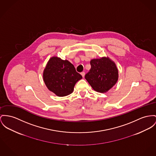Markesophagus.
I'll return each instance as SVG.
<instances>
[{
    "label": "esophagus",
    "mask_w": 156,
    "mask_h": 156,
    "mask_svg": "<svg viewBox=\"0 0 156 156\" xmlns=\"http://www.w3.org/2000/svg\"><path fill=\"white\" fill-rule=\"evenodd\" d=\"M80 74H81V75L82 76V77H84V75H85V73H84V72H82L80 73Z\"/></svg>",
    "instance_id": "1"
}]
</instances>
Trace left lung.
I'll use <instances>...</instances> for the list:
<instances>
[{
    "instance_id": "left-lung-1",
    "label": "left lung",
    "mask_w": 156,
    "mask_h": 156,
    "mask_svg": "<svg viewBox=\"0 0 156 156\" xmlns=\"http://www.w3.org/2000/svg\"><path fill=\"white\" fill-rule=\"evenodd\" d=\"M91 69L85 79L96 92L105 93L111 89L118 79V71L114 62L102 57L90 61Z\"/></svg>"
}]
</instances>
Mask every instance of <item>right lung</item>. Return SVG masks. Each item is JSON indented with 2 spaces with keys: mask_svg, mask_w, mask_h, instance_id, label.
<instances>
[{
  "mask_svg": "<svg viewBox=\"0 0 156 156\" xmlns=\"http://www.w3.org/2000/svg\"><path fill=\"white\" fill-rule=\"evenodd\" d=\"M82 78V75L76 72L71 62L57 57L50 59L43 73L47 88L58 96L72 94L76 83Z\"/></svg>",
  "mask_w": 156,
  "mask_h": 156,
  "instance_id": "add662e5",
  "label": "right lung"
}]
</instances>
